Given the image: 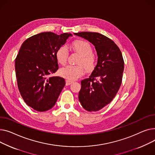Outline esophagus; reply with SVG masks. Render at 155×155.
<instances>
[{
    "label": "esophagus",
    "instance_id": "esophagus-1",
    "mask_svg": "<svg viewBox=\"0 0 155 155\" xmlns=\"http://www.w3.org/2000/svg\"><path fill=\"white\" fill-rule=\"evenodd\" d=\"M72 83H73V81H70V80H69V79H67V80L66 81V84L67 86H69V85L71 84Z\"/></svg>",
    "mask_w": 155,
    "mask_h": 155
}]
</instances>
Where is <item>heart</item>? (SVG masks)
Segmentation results:
<instances>
[{
  "label": "heart",
  "instance_id": "obj_1",
  "mask_svg": "<svg viewBox=\"0 0 155 155\" xmlns=\"http://www.w3.org/2000/svg\"><path fill=\"white\" fill-rule=\"evenodd\" d=\"M72 47L80 55L78 61L79 65H68L62 68L59 70V74L69 80H75L84 73V67L88 71L94 69L97 64V57L93 53L92 45L87 41H74L72 44ZM68 55L69 49L68 45L65 44L60 46L56 52L58 62L62 65H64L66 63Z\"/></svg>",
  "mask_w": 155,
  "mask_h": 155
}]
</instances>
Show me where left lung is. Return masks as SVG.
<instances>
[{
	"label": "left lung",
	"instance_id": "obj_1",
	"mask_svg": "<svg viewBox=\"0 0 155 155\" xmlns=\"http://www.w3.org/2000/svg\"><path fill=\"white\" fill-rule=\"evenodd\" d=\"M74 34L91 42L97 52V65L88 78L81 81L79 93V102L84 110L97 111L111 102L121 86L124 70L122 54L113 41L101 34Z\"/></svg>",
	"mask_w": 155,
	"mask_h": 155
}]
</instances>
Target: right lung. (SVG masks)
<instances>
[{
  "mask_svg": "<svg viewBox=\"0 0 155 155\" xmlns=\"http://www.w3.org/2000/svg\"><path fill=\"white\" fill-rule=\"evenodd\" d=\"M71 34L39 33L27 39L15 61L17 86L25 103L38 111H45L55 105L66 84L65 79L48 78L59 69L56 52Z\"/></svg>",
  "mask_w": 155,
  "mask_h": 155,
  "instance_id": "add662e5",
  "label": "right lung"
}]
</instances>
